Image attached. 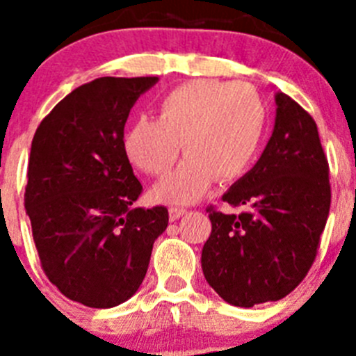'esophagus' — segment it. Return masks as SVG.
Here are the masks:
<instances>
[{
    "label": "esophagus",
    "mask_w": 356,
    "mask_h": 356,
    "mask_svg": "<svg viewBox=\"0 0 356 356\" xmlns=\"http://www.w3.org/2000/svg\"><path fill=\"white\" fill-rule=\"evenodd\" d=\"M185 213H187V210L171 207V209H169V219H171V221H176V219H180V217H184Z\"/></svg>",
    "instance_id": "1"
}]
</instances>
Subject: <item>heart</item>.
Masks as SVG:
<instances>
[{
  "label": "heart",
  "mask_w": 356,
  "mask_h": 356,
  "mask_svg": "<svg viewBox=\"0 0 356 356\" xmlns=\"http://www.w3.org/2000/svg\"><path fill=\"white\" fill-rule=\"evenodd\" d=\"M267 128V108L244 81L193 80L163 94L159 119H135L124 134V153L135 168L162 176L181 151L187 159L155 187V197L193 203L213 180L234 181L254 163Z\"/></svg>",
  "instance_id": "b5f03b06"
}]
</instances>
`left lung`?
I'll list each match as a JSON object with an SVG mask.
<instances>
[{
	"label": "left lung",
	"instance_id": "8db88e82",
	"mask_svg": "<svg viewBox=\"0 0 356 356\" xmlns=\"http://www.w3.org/2000/svg\"><path fill=\"white\" fill-rule=\"evenodd\" d=\"M271 139L260 159L222 196L244 212L209 209L212 234L201 251L210 287L234 307L278 301L316 260L330 212L328 160L317 124L276 92Z\"/></svg>",
	"mask_w": 356,
	"mask_h": 356
}]
</instances>
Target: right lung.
I'll list each match as a JSON object with an SVG mask.
<instances>
[{
	"label": "right lung",
	"instance_id": "obj_1",
	"mask_svg": "<svg viewBox=\"0 0 356 356\" xmlns=\"http://www.w3.org/2000/svg\"><path fill=\"white\" fill-rule=\"evenodd\" d=\"M156 76H103L49 112L31 140L24 207L42 269L72 301L112 308L139 291L165 207L134 209L143 185L124 153V124Z\"/></svg>",
	"mask_w": 356,
	"mask_h": 356
}]
</instances>
